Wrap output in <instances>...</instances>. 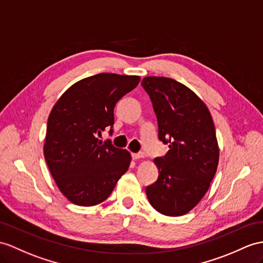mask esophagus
<instances>
[{"label": "esophagus", "instance_id": "obj_1", "mask_svg": "<svg viewBox=\"0 0 263 263\" xmlns=\"http://www.w3.org/2000/svg\"><path fill=\"white\" fill-rule=\"evenodd\" d=\"M132 157H133V159H140V158H144L145 157V155L143 153H137V154H132Z\"/></svg>", "mask_w": 263, "mask_h": 263}]
</instances>
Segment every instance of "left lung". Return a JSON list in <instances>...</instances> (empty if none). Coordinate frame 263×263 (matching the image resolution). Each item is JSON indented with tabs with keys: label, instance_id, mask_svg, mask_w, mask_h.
Returning <instances> with one entry per match:
<instances>
[{
	"label": "left lung",
	"instance_id": "8db88e82",
	"mask_svg": "<svg viewBox=\"0 0 263 263\" xmlns=\"http://www.w3.org/2000/svg\"><path fill=\"white\" fill-rule=\"evenodd\" d=\"M142 86L153 102L158 138L170 148L154 159L159 175L146 195L157 212L181 216L202 200L216 173L220 149L213 119L206 105L181 82L145 77Z\"/></svg>",
	"mask_w": 263,
	"mask_h": 263
}]
</instances>
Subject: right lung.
<instances>
[{"instance_id":"right-lung-1","label":"right lung","mask_w":263,"mask_h":263,"mask_svg":"<svg viewBox=\"0 0 263 263\" xmlns=\"http://www.w3.org/2000/svg\"><path fill=\"white\" fill-rule=\"evenodd\" d=\"M139 81L138 76L116 73L88 77L67 89L51 110L44 158L57 186L76 205L104 202L129 167V152L97 136L112 127L117 101Z\"/></svg>"}]
</instances>
